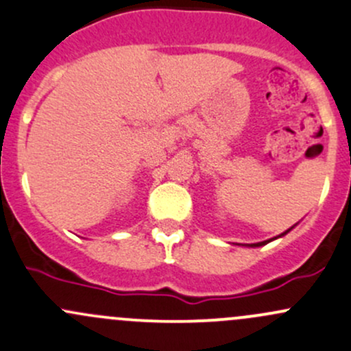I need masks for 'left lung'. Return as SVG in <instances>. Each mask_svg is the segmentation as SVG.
Segmentation results:
<instances>
[{"label":"left lung","mask_w":351,"mask_h":351,"mask_svg":"<svg viewBox=\"0 0 351 351\" xmlns=\"http://www.w3.org/2000/svg\"><path fill=\"white\" fill-rule=\"evenodd\" d=\"M296 225H298V223H296ZM296 225H293V227H291V228H287L286 232H282V234H279L278 237H272V239H269V241H264V242H257V243H242V245H245V247H263V245H265V243H269V242L276 241V239H281V237H284V235H286L287 232H291V230H293V228L296 227Z\"/></svg>","instance_id":"left-lung-1"}]
</instances>
